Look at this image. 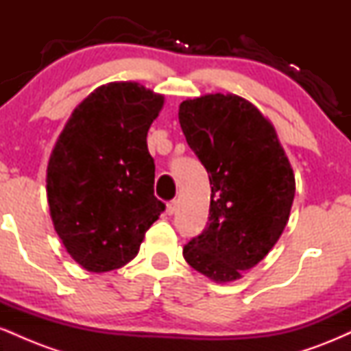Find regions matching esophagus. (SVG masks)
Here are the masks:
<instances>
[{
    "label": "esophagus",
    "mask_w": 351,
    "mask_h": 351,
    "mask_svg": "<svg viewBox=\"0 0 351 351\" xmlns=\"http://www.w3.org/2000/svg\"><path fill=\"white\" fill-rule=\"evenodd\" d=\"M176 206H178V203H176V201H170V203L167 204V213L168 215H175V211H176Z\"/></svg>",
    "instance_id": "obj_1"
}]
</instances>
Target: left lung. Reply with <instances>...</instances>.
<instances>
[{"label":"left lung","instance_id":"left-lung-1","mask_svg":"<svg viewBox=\"0 0 351 351\" xmlns=\"http://www.w3.org/2000/svg\"><path fill=\"white\" fill-rule=\"evenodd\" d=\"M178 119L211 184L209 223L183 256L209 280L231 284L279 241L295 176L272 122L247 99L221 92L186 99Z\"/></svg>","mask_w":351,"mask_h":351}]
</instances>
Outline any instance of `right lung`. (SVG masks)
<instances>
[{"mask_svg": "<svg viewBox=\"0 0 351 351\" xmlns=\"http://www.w3.org/2000/svg\"><path fill=\"white\" fill-rule=\"evenodd\" d=\"M165 95L108 82L74 108L52 148L46 191L56 232L88 272L123 267L165 211L153 195L147 134Z\"/></svg>", "mask_w": 351, "mask_h": 351, "instance_id": "right-lung-1", "label": "right lung"}]
</instances>
